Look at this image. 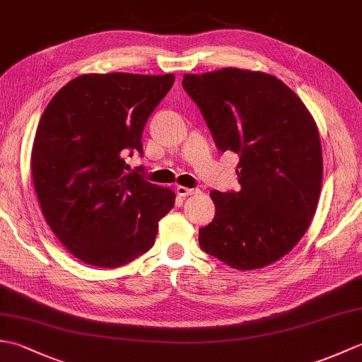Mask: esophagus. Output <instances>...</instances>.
<instances>
[{
	"instance_id": "esophagus-1",
	"label": "esophagus",
	"mask_w": 362,
	"mask_h": 362,
	"mask_svg": "<svg viewBox=\"0 0 362 362\" xmlns=\"http://www.w3.org/2000/svg\"><path fill=\"white\" fill-rule=\"evenodd\" d=\"M197 193H199V189H196V188H187V187H182V185L177 187V194H179L180 197L193 196V194H197Z\"/></svg>"
}]
</instances>
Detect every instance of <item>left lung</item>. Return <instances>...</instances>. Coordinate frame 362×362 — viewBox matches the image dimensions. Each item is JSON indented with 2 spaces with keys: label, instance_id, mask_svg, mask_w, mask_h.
Masks as SVG:
<instances>
[{
  "label": "left lung",
  "instance_id": "obj_1",
  "mask_svg": "<svg viewBox=\"0 0 362 362\" xmlns=\"http://www.w3.org/2000/svg\"><path fill=\"white\" fill-rule=\"evenodd\" d=\"M221 152L240 156L238 193L211 191V224L199 244L222 263L252 271L275 263L302 240L322 185L317 124L275 76L222 68L183 76Z\"/></svg>",
  "mask_w": 362,
  "mask_h": 362
}]
</instances>
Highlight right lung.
I'll return each instance as SVG.
<instances>
[{
    "label": "right lung",
    "mask_w": 362,
    "mask_h": 362,
    "mask_svg": "<svg viewBox=\"0 0 362 362\" xmlns=\"http://www.w3.org/2000/svg\"><path fill=\"white\" fill-rule=\"evenodd\" d=\"M174 74H82L60 88L38 122L30 171L48 226L86 264L119 267L148 252L173 189L127 173L143 153L149 115Z\"/></svg>",
    "instance_id": "1"
}]
</instances>
